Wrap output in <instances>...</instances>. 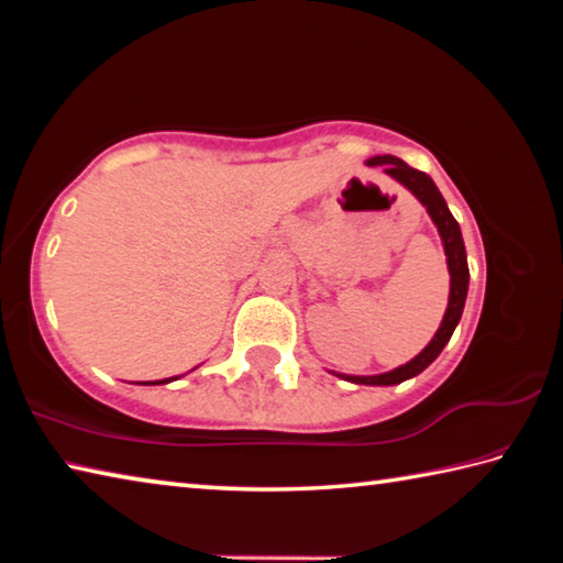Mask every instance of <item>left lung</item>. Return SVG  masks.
Masks as SVG:
<instances>
[{
    "instance_id": "8db88e82",
    "label": "left lung",
    "mask_w": 563,
    "mask_h": 563,
    "mask_svg": "<svg viewBox=\"0 0 563 563\" xmlns=\"http://www.w3.org/2000/svg\"><path fill=\"white\" fill-rule=\"evenodd\" d=\"M367 166H383L385 174L389 178H395L399 186H405L409 194H412L419 203L427 208L432 223L437 225V233L442 238L444 245V255H446V271H450V300H446V310L444 318L437 328L434 338L427 342V347L415 355L405 365H399L389 373H379V375H345V373H332L340 379H347V383L355 385H399L405 379L415 377L432 365V362L440 357V352L444 350L446 342H450L454 328L460 325L462 320V310L466 302V290H470V265H466V251H464V241H462V231L460 223L454 221V216L446 208V201L440 194V188L434 186V180L417 170L412 166H407L402 158L397 156H373L367 158Z\"/></svg>"
}]
</instances>
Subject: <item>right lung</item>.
<instances>
[{
  "mask_svg": "<svg viewBox=\"0 0 563 563\" xmlns=\"http://www.w3.org/2000/svg\"><path fill=\"white\" fill-rule=\"evenodd\" d=\"M174 379H178V377H166V379H154V383H141V385H168V383H174Z\"/></svg>",
  "mask_w": 563,
  "mask_h": 563,
  "instance_id": "1",
  "label": "right lung"
}]
</instances>
